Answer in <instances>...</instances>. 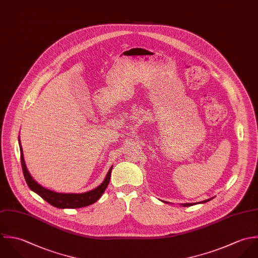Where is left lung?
Instances as JSON below:
<instances>
[{
  "instance_id": "left-lung-1",
  "label": "left lung",
  "mask_w": 258,
  "mask_h": 258,
  "mask_svg": "<svg viewBox=\"0 0 258 258\" xmlns=\"http://www.w3.org/2000/svg\"><path fill=\"white\" fill-rule=\"evenodd\" d=\"M213 198H211V199H209V200H206V201H204V202H201V203H194V204H182L181 206H183V207H186V206H195V205H198V204H205V203H207V202H209L210 200H212ZM164 204H169V203H166V202H163Z\"/></svg>"
}]
</instances>
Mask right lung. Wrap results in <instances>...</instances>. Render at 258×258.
Wrapping results in <instances>:
<instances>
[{
  "mask_svg": "<svg viewBox=\"0 0 258 258\" xmlns=\"http://www.w3.org/2000/svg\"><path fill=\"white\" fill-rule=\"evenodd\" d=\"M19 146H20V152H21V162H22V167H23V172L25 179L34 192H36L38 196H40L43 200H45L47 203L52 205L54 207L57 208H80V207H85V206H91L95 204L102 196H103L110 178V173L112 169V165L108 169V172L106 173L103 182L97 186L96 188L83 192V194H63V192H56L51 189H48L38 183L31 173L29 172L25 158L23 155V149L21 145V141L19 138Z\"/></svg>",
  "mask_w": 258,
  "mask_h": 258,
  "instance_id": "1",
  "label": "right lung"
}]
</instances>
